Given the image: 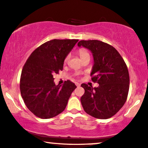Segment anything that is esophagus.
<instances>
[{"mask_svg":"<svg viewBox=\"0 0 148 148\" xmlns=\"http://www.w3.org/2000/svg\"><path fill=\"white\" fill-rule=\"evenodd\" d=\"M75 84L77 86H80V84L79 83V82H75Z\"/></svg>","mask_w":148,"mask_h":148,"instance_id":"esophagus-1","label":"esophagus"}]
</instances>
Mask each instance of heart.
Listing matches in <instances>:
<instances>
[{"label":"heart","instance_id":"b5f03b06","mask_svg":"<svg viewBox=\"0 0 148 148\" xmlns=\"http://www.w3.org/2000/svg\"><path fill=\"white\" fill-rule=\"evenodd\" d=\"M79 54H80V58H82V57L86 56V55H89V53H88V52L87 51V50H86V49H80V50H79ZM70 54H68V56L66 57V58H65V60H64V62H68V60H69V58H70Z\"/></svg>","mask_w":148,"mask_h":148}]
</instances>
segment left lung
<instances>
[{
	"label": "left lung",
	"mask_w": 148,
	"mask_h": 148,
	"mask_svg": "<svg viewBox=\"0 0 148 148\" xmlns=\"http://www.w3.org/2000/svg\"><path fill=\"white\" fill-rule=\"evenodd\" d=\"M78 47L91 51L94 65L91 80L98 87L82 83L84 93L80 98L86 113L99 119L115 115L127 101L129 90V74L127 64L112 45L97 40H80Z\"/></svg>",
	"instance_id": "1"
}]
</instances>
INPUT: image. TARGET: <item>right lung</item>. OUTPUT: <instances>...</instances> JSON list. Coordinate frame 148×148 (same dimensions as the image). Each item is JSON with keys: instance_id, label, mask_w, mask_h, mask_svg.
Here are the masks:
<instances>
[{"instance_id": "right-lung-1", "label": "right lung", "mask_w": 148, "mask_h": 148, "mask_svg": "<svg viewBox=\"0 0 148 148\" xmlns=\"http://www.w3.org/2000/svg\"><path fill=\"white\" fill-rule=\"evenodd\" d=\"M78 39H53L32 53L21 71L20 92L29 111L42 119H51L64 111L76 86L70 80L56 85L53 74L63 70L66 57Z\"/></svg>"}]
</instances>
